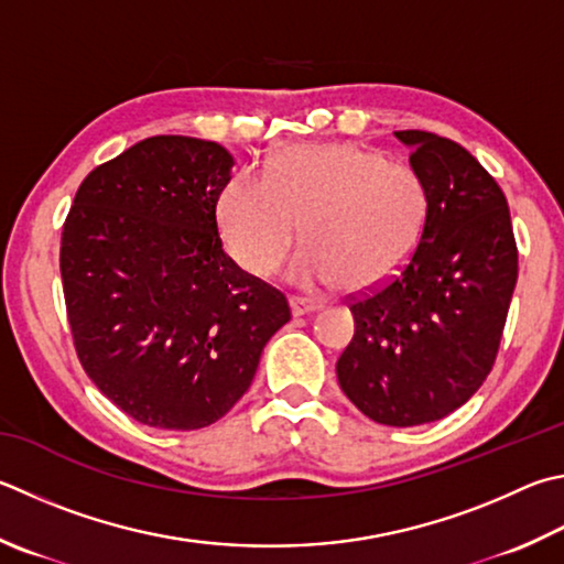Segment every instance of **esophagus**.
<instances>
[{
  "instance_id": "34e87169",
  "label": "esophagus",
  "mask_w": 564,
  "mask_h": 564,
  "mask_svg": "<svg viewBox=\"0 0 564 564\" xmlns=\"http://www.w3.org/2000/svg\"><path fill=\"white\" fill-rule=\"evenodd\" d=\"M323 303L317 301H311V299H291V313L293 315H308V313H315L321 311Z\"/></svg>"
}]
</instances>
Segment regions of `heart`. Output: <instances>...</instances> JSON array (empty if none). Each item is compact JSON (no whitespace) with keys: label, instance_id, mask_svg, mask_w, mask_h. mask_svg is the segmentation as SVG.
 <instances>
[{"label":"heart","instance_id":"heart-1","mask_svg":"<svg viewBox=\"0 0 564 564\" xmlns=\"http://www.w3.org/2000/svg\"><path fill=\"white\" fill-rule=\"evenodd\" d=\"M426 189L412 167L357 145H301L279 152L265 177L243 170L217 202L227 251L241 269L269 275L293 243L291 279L347 291L375 289L402 269L422 239Z\"/></svg>","mask_w":564,"mask_h":564}]
</instances>
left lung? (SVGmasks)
<instances>
[{
    "mask_svg": "<svg viewBox=\"0 0 564 564\" xmlns=\"http://www.w3.org/2000/svg\"><path fill=\"white\" fill-rule=\"evenodd\" d=\"M394 135L426 189L422 239L392 279L350 299L337 382L372 422L419 426L466 404L494 370L518 247L503 189L466 148L424 130Z\"/></svg>",
    "mask_w": 564,
    "mask_h": 564,
    "instance_id": "left-lung-1",
    "label": "left lung"
}]
</instances>
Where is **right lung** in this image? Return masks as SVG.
<instances>
[{
    "mask_svg": "<svg viewBox=\"0 0 564 564\" xmlns=\"http://www.w3.org/2000/svg\"><path fill=\"white\" fill-rule=\"evenodd\" d=\"M219 142L155 135L80 182L61 281L86 375L135 422L192 432L239 402L289 301L221 249Z\"/></svg>",
    "mask_w": 564,
    "mask_h": 564,
    "instance_id": "add662e5",
    "label": "right lung"
}]
</instances>
